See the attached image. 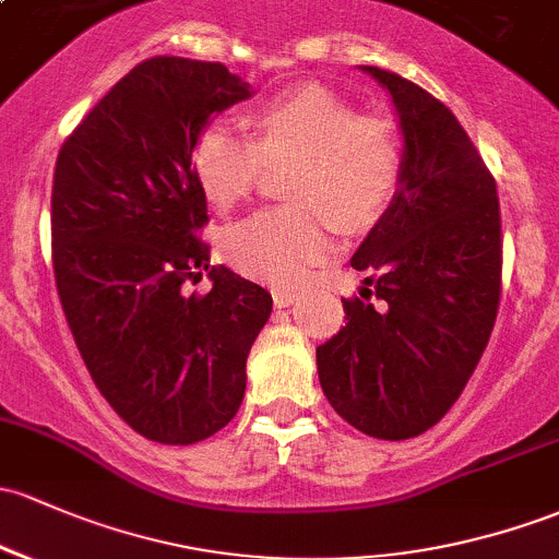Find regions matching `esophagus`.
<instances>
[{
	"label": "esophagus",
	"mask_w": 559,
	"mask_h": 559,
	"mask_svg": "<svg viewBox=\"0 0 559 559\" xmlns=\"http://www.w3.org/2000/svg\"><path fill=\"white\" fill-rule=\"evenodd\" d=\"M272 296H274V306H277V309H287V306H293L298 301L296 293H290V290H274Z\"/></svg>",
	"instance_id": "obj_1"
}]
</instances>
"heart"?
<instances>
[{
  "instance_id": "1",
  "label": "heart",
  "mask_w": 559,
  "mask_h": 559,
  "mask_svg": "<svg viewBox=\"0 0 559 559\" xmlns=\"http://www.w3.org/2000/svg\"><path fill=\"white\" fill-rule=\"evenodd\" d=\"M250 138L207 124L191 167L210 205L250 200L266 167H287L290 205L229 226L221 253L248 277L280 287L304 285L333 255V226L370 231L394 205L405 178V138L397 119L362 114L325 85H298L248 114Z\"/></svg>"
}]
</instances>
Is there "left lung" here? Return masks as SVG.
Wrapping results in <instances>:
<instances>
[{
	"mask_svg": "<svg viewBox=\"0 0 559 559\" xmlns=\"http://www.w3.org/2000/svg\"><path fill=\"white\" fill-rule=\"evenodd\" d=\"M392 93L405 178L352 266L362 293L317 346L322 392L362 435L411 440L455 405L488 346L501 301L496 178L442 100L394 71L362 66Z\"/></svg>",
	"mask_w": 559,
	"mask_h": 559,
	"instance_id": "1",
	"label": "left lung"
}]
</instances>
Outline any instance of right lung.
Wrapping results in <instances>:
<instances>
[{
	"label": "right lung",
	"mask_w": 559,
	"mask_h": 559,
	"mask_svg": "<svg viewBox=\"0 0 559 559\" xmlns=\"http://www.w3.org/2000/svg\"><path fill=\"white\" fill-rule=\"evenodd\" d=\"M250 95L224 63H138L63 141L52 176V272L66 322L119 418L194 445L237 416L272 296L210 266L191 152L210 117ZM207 271L210 294L185 293Z\"/></svg>",
	"instance_id": "1"
}]
</instances>
